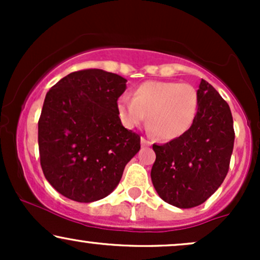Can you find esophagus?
<instances>
[{"label": "esophagus", "mask_w": 260, "mask_h": 260, "mask_svg": "<svg viewBox=\"0 0 260 260\" xmlns=\"http://www.w3.org/2000/svg\"><path fill=\"white\" fill-rule=\"evenodd\" d=\"M140 143H142V147H149V145H150V142L145 139L144 137H142V138H140Z\"/></svg>", "instance_id": "1"}]
</instances>
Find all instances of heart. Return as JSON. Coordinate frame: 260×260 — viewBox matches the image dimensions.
Segmentation results:
<instances>
[{
	"label": "heart",
	"instance_id": "heart-1",
	"mask_svg": "<svg viewBox=\"0 0 260 260\" xmlns=\"http://www.w3.org/2000/svg\"><path fill=\"white\" fill-rule=\"evenodd\" d=\"M198 92L192 85L148 80L137 86L133 99L122 95L117 101L121 121L128 128L144 123L159 139L181 138L193 126L198 112Z\"/></svg>",
	"mask_w": 260,
	"mask_h": 260
}]
</instances>
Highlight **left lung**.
Segmentation results:
<instances>
[{
    "label": "left lung",
    "instance_id": "1",
    "mask_svg": "<svg viewBox=\"0 0 260 260\" xmlns=\"http://www.w3.org/2000/svg\"><path fill=\"white\" fill-rule=\"evenodd\" d=\"M199 106L190 129L178 139L153 145L151 181L162 201L181 209L198 207L221 186L234 150L231 110L207 80L198 89Z\"/></svg>",
    "mask_w": 260,
    "mask_h": 260
}]
</instances>
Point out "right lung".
I'll list each match as a JSON object with an SVG mask.
<instances>
[{
  "label": "right lung",
  "instance_id": "right-lung-1",
  "mask_svg": "<svg viewBox=\"0 0 260 260\" xmlns=\"http://www.w3.org/2000/svg\"><path fill=\"white\" fill-rule=\"evenodd\" d=\"M126 83L118 74L84 70L47 91L38 123L40 164L49 183L66 198H105L139 151V134L118 117L117 100Z\"/></svg>",
  "mask_w": 260,
  "mask_h": 260
}]
</instances>
